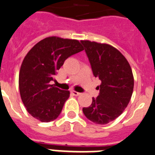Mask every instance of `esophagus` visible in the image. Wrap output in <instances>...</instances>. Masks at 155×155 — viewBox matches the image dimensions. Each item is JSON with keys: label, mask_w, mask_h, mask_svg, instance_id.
<instances>
[{"label": "esophagus", "mask_w": 155, "mask_h": 155, "mask_svg": "<svg viewBox=\"0 0 155 155\" xmlns=\"http://www.w3.org/2000/svg\"><path fill=\"white\" fill-rule=\"evenodd\" d=\"M71 93L73 94V95H76V96H78V95H80V92H76V91H74V90H72L71 91Z\"/></svg>", "instance_id": "1"}]
</instances>
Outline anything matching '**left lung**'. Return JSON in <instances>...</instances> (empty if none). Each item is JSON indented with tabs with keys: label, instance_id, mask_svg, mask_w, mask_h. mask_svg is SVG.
Wrapping results in <instances>:
<instances>
[{
	"label": "left lung",
	"instance_id": "1",
	"mask_svg": "<svg viewBox=\"0 0 155 155\" xmlns=\"http://www.w3.org/2000/svg\"><path fill=\"white\" fill-rule=\"evenodd\" d=\"M92 73L102 83L97 98L90 106L82 108L85 116L99 125L118 118L129 103L134 88V78L125 56L110 45L81 40Z\"/></svg>",
	"mask_w": 155,
	"mask_h": 155
}]
</instances>
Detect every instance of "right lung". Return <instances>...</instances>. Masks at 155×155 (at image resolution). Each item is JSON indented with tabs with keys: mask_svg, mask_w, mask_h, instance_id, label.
Segmentation results:
<instances>
[{
	"mask_svg": "<svg viewBox=\"0 0 155 155\" xmlns=\"http://www.w3.org/2000/svg\"><path fill=\"white\" fill-rule=\"evenodd\" d=\"M83 50L76 40L50 37L28 52L20 70L19 89L24 106L34 118L49 122L60 115L69 91L50 82L68 57Z\"/></svg>",
	"mask_w": 155,
	"mask_h": 155,
	"instance_id": "add662e5",
	"label": "right lung"
}]
</instances>
